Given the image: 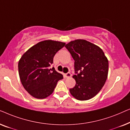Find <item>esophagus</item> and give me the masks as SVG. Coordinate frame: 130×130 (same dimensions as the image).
Returning <instances> with one entry per match:
<instances>
[{"instance_id": "obj_1", "label": "esophagus", "mask_w": 130, "mask_h": 130, "mask_svg": "<svg viewBox=\"0 0 130 130\" xmlns=\"http://www.w3.org/2000/svg\"><path fill=\"white\" fill-rule=\"evenodd\" d=\"M65 76H66V78H69V77H70L71 76H72V74H71L70 72H68V73H66Z\"/></svg>"}]
</instances>
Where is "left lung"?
Instances as JSON below:
<instances>
[{
  "mask_svg": "<svg viewBox=\"0 0 130 130\" xmlns=\"http://www.w3.org/2000/svg\"><path fill=\"white\" fill-rule=\"evenodd\" d=\"M65 47L74 60V87L70 89L73 96L86 101L95 96L105 83L108 61L102 50L86 40L71 41Z\"/></svg>",
  "mask_w": 130,
  "mask_h": 130,
  "instance_id": "8db88e82",
  "label": "left lung"
}]
</instances>
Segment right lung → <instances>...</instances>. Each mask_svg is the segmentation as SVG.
Listing matches in <instances>:
<instances>
[{
	"instance_id": "1",
	"label": "right lung",
	"mask_w": 130,
	"mask_h": 130,
	"mask_svg": "<svg viewBox=\"0 0 130 130\" xmlns=\"http://www.w3.org/2000/svg\"><path fill=\"white\" fill-rule=\"evenodd\" d=\"M65 45L64 42L46 40L38 42L24 53L19 61L21 83L25 90L35 98L44 99L54 91L63 76L50 69L54 56Z\"/></svg>"
}]
</instances>
